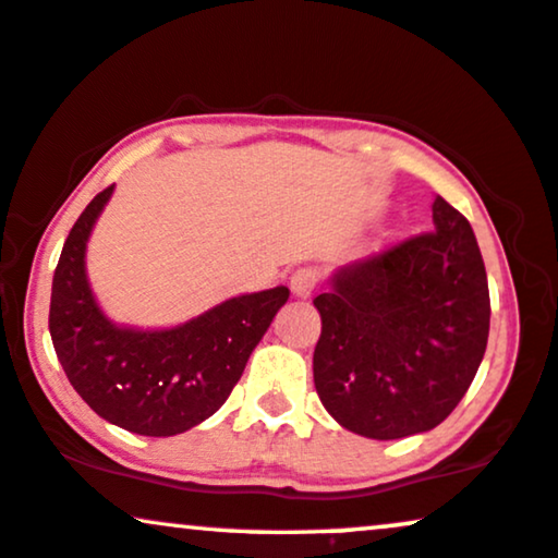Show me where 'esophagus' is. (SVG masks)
<instances>
[{
    "label": "esophagus",
    "mask_w": 558,
    "mask_h": 558,
    "mask_svg": "<svg viewBox=\"0 0 558 558\" xmlns=\"http://www.w3.org/2000/svg\"><path fill=\"white\" fill-rule=\"evenodd\" d=\"M316 286H319V270L316 267H299L291 275V291L299 299H308L316 291Z\"/></svg>",
    "instance_id": "34e87169"
}]
</instances>
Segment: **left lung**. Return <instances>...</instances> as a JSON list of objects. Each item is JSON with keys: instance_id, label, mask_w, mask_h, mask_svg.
<instances>
[{"instance_id": "left-lung-1", "label": "left lung", "mask_w": 558, "mask_h": 558, "mask_svg": "<svg viewBox=\"0 0 558 558\" xmlns=\"http://www.w3.org/2000/svg\"><path fill=\"white\" fill-rule=\"evenodd\" d=\"M435 231L340 267L314 299V386L327 412L373 440L427 433L469 391L489 337L474 229L440 195Z\"/></svg>"}]
</instances>
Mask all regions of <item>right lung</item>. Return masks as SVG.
I'll return each mask as SVG.
<instances>
[{"mask_svg":"<svg viewBox=\"0 0 558 558\" xmlns=\"http://www.w3.org/2000/svg\"><path fill=\"white\" fill-rule=\"evenodd\" d=\"M112 185L92 197L63 242L53 272L48 329L74 391L112 425L169 437L201 425L229 399L252 350L288 301V288L229 299L172 329L116 327L84 270L89 231Z\"/></svg>","mask_w":558,"mask_h":558,"instance_id":"right-lung-1","label":"right lung"}]
</instances>
